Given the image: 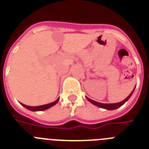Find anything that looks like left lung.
<instances>
[{
    "label": "left lung",
    "mask_w": 149,
    "mask_h": 149,
    "mask_svg": "<svg viewBox=\"0 0 149 149\" xmlns=\"http://www.w3.org/2000/svg\"><path fill=\"white\" fill-rule=\"evenodd\" d=\"M134 89H135V87H134V89H133V91L131 93V94L127 96V97L125 98V99L123 100V101H120V102H119V103H115V104H101V103H98V102H97V101H93V100L90 99V98H87V97H86V98H87V100L89 101V102H90V103H92V104H93L95 105V106L99 107H101V108L106 109V110H116V109L119 108V107H120L121 106H122V105H123L125 103L126 101H127V100L129 99V98H131V96L132 95L133 93H134Z\"/></svg>",
    "instance_id": "1"
}]
</instances>
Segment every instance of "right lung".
I'll list each match as a JSON object with an SVG mask.
<instances>
[{
    "label": "right lung",
    "instance_id": "obj_1",
    "mask_svg": "<svg viewBox=\"0 0 149 149\" xmlns=\"http://www.w3.org/2000/svg\"><path fill=\"white\" fill-rule=\"evenodd\" d=\"M59 98H57L56 101L52 102V103H50V104H45V105H41V106H37V107L27 106V105L24 104H22V103H21V104H22L23 107H24L25 108H27V110H31V111H42V110H47V109L50 108V107H53L54 105L56 104L58 102Z\"/></svg>",
    "mask_w": 149,
    "mask_h": 149
}]
</instances>
